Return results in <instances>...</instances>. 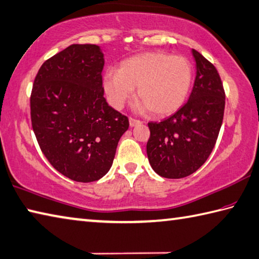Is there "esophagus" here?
<instances>
[{"label":"esophagus","instance_id":"1","mask_svg":"<svg viewBox=\"0 0 259 259\" xmlns=\"http://www.w3.org/2000/svg\"><path fill=\"white\" fill-rule=\"evenodd\" d=\"M140 124H142V120L133 118V117H130V126H131V127H134V126L140 125Z\"/></svg>","mask_w":259,"mask_h":259}]
</instances>
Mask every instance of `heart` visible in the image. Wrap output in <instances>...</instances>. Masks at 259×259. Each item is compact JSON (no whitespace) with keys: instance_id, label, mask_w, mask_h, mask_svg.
<instances>
[{"instance_id":"obj_1","label":"heart","mask_w":259,"mask_h":259,"mask_svg":"<svg viewBox=\"0 0 259 259\" xmlns=\"http://www.w3.org/2000/svg\"><path fill=\"white\" fill-rule=\"evenodd\" d=\"M192 82L193 67L186 57L149 52L123 61L118 71H107L102 85L110 105L117 109L138 88L139 109L165 116L185 104Z\"/></svg>"}]
</instances>
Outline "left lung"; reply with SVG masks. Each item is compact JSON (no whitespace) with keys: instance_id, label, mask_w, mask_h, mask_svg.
Returning a JSON list of instances; mask_svg holds the SVG:
<instances>
[{"instance_id":"left-lung-1","label":"left lung","mask_w":259,"mask_h":259,"mask_svg":"<svg viewBox=\"0 0 259 259\" xmlns=\"http://www.w3.org/2000/svg\"><path fill=\"white\" fill-rule=\"evenodd\" d=\"M192 53L196 77L188 101L168 118L148 124L149 162L164 178L179 179L196 171L211 154L223 120L226 94L220 75L202 54Z\"/></svg>"}]
</instances>
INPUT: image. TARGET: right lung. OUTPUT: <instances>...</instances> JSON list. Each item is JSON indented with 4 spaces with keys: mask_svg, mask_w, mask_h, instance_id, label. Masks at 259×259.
<instances>
[{
    "mask_svg": "<svg viewBox=\"0 0 259 259\" xmlns=\"http://www.w3.org/2000/svg\"><path fill=\"white\" fill-rule=\"evenodd\" d=\"M100 47L73 44L47 60L32 85L30 115L41 152L74 182H96L109 171L130 123L107 104Z\"/></svg>",
    "mask_w": 259,
    "mask_h": 259,
    "instance_id": "add662e5",
    "label": "right lung"
}]
</instances>
